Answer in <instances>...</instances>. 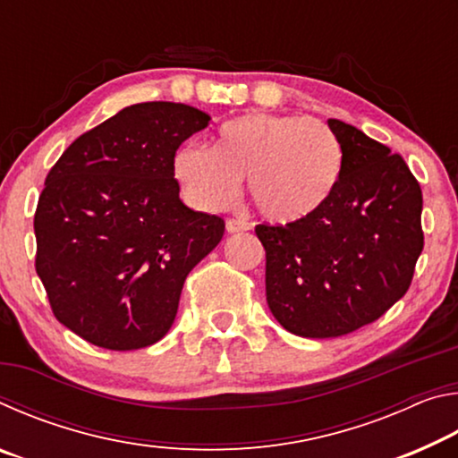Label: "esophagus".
I'll return each instance as SVG.
<instances>
[{"instance_id":"1","label":"esophagus","mask_w":458,"mask_h":458,"mask_svg":"<svg viewBox=\"0 0 458 458\" xmlns=\"http://www.w3.org/2000/svg\"><path fill=\"white\" fill-rule=\"evenodd\" d=\"M248 228H250V224H248L246 220H236V218L226 220V230L230 232V234H234V232H244Z\"/></svg>"}]
</instances>
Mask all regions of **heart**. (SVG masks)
Returning a JSON list of instances; mask_svg holds the SVG:
<instances>
[{"mask_svg": "<svg viewBox=\"0 0 458 458\" xmlns=\"http://www.w3.org/2000/svg\"><path fill=\"white\" fill-rule=\"evenodd\" d=\"M344 147L317 119L246 113L224 123L212 147L183 143L174 155V175L191 206L218 212L248 193L273 222L313 216L335 191L344 174Z\"/></svg>", "mask_w": 458, "mask_h": 458, "instance_id": "obj_1", "label": "heart"}]
</instances>
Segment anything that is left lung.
<instances>
[{
	"mask_svg": "<svg viewBox=\"0 0 458 458\" xmlns=\"http://www.w3.org/2000/svg\"><path fill=\"white\" fill-rule=\"evenodd\" d=\"M344 174L313 216L259 224L267 303L286 331L339 337L379 319L404 297L424 246L422 190L406 161L344 121Z\"/></svg>",
	"mask_w": 458,
	"mask_h": 458,
	"instance_id": "8db88e82",
	"label": "left lung"
}]
</instances>
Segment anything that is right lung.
Returning <instances> with one entry per match:
<instances>
[{
	"instance_id": "add662e5",
	"label": "right lung",
	"mask_w": 458,
	"mask_h": 458,
	"mask_svg": "<svg viewBox=\"0 0 458 458\" xmlns=\"http://www.w3.org/2000/svg\"><path fill=\"white\" fill-rule=\"evenodd\" d=\"M208 123L190 105H131L76 139L46 177L36 273L54 317L89 344H157L185 276L222 240L224 220L185 206L174 177L175 151Z\"/></svg>"
}]
</instances>
